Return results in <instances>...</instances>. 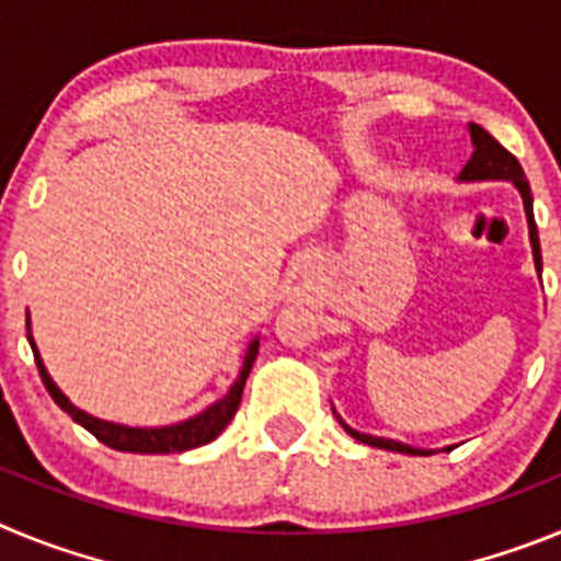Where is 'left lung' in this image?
I'll list each match as a JSON object with an SVG mask.
<instances>
[{
  "label": "left lung",
  "mask_w": 561,
  "mask_h": 561,
  "mask_svg": "<svg viewBox=\"0 0 561 561\" xmlns=\"http://www.w3.org/2000/svg\"><path fill=\"white\" fill-rule=\"evenodd\" d=\"M469 137H472V157L460 171L458 182H512L514 187L523 196V207H525V221H528V238H531V252H534V266H537V275L542 280V252H539V232H537V221H534V196L531 187H528V180H525L523 165L517 162L514 153L505 151L497 140H494L492 134L480 128L478 123H469ZM334 410V408H331ZM336 421H340V427L351 435L359 444H368V447L376 449H388V453H404V455H433V449H421V447H410V444H401V440L393 438H379V435H368L354 430L351 424L342 421V415L336 413ZM449 453V447H447Z\"/></svg>",
  "instance_id": "left-lung-1"
}]
</instances>
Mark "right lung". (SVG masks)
<instances>
[{
	"instance_id": "obj_1",
	"label": "right lung",
	"mask_w": 561,
	"mask_h": 561,
	"mask_svg": "<svg viewBox=\"0 0 561 561\" xmlns=\"http://www.w3.org/2000/svg\"><path fill=\"white\" fill-rule=\"evenodd\" d=\"M27 342L30 348H33V356H36V365H38V374H42L44 388L47 393L53 396L58 408L64 413L72 415L76 424H81L83 430L95 435L101 444L112 449H121V453H140V455H168V453H187V449H196V447H205L210 444L213 438H219L225 433V427L230 424V419L236 415L238 404H241V393H244V385H247V376L252 370V362L257 356V345H261V336H252L250 345L244 351V365L238 370L236 381L230 385L225 396L219 401H213L210 408L202 410V413L191 415L185 421H176V424H168V427H128V424H114V421L106 419H98V415H89L87 410L76 408L72 401L67 399V393H61L53 376L47 374L44 368L42 354L36 348V340L30 334V311H27Z\"/></svg>"
}]
</instances>
